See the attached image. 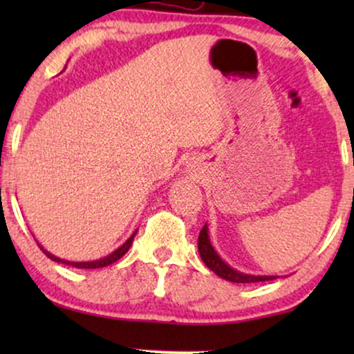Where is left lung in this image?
Instances as JSON below:
<instances>
[{"label":"left lung","instance_id":"8db88e82","mask_svg":"<svg viewBox=\"0 0 354 354\" xmlns=\"http://www.w3.org/2000/svg\"><path fill=\"white\" fill-rule=\"evenodd\" d=\"M198 250H200L201 259L205 261L207 268H209L212 272L219 275V277L229 280V282L234 283H254V282H266V280H274L277 277L274 275H246L241 274L239 270H234L229 268L224 261H222L214 248L211 246L209 235H207V227L205 225L200 232V236H198Z\"/></svg>","mask_w":354,"mask_h":354}]
</instances>
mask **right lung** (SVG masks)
<instances>
[{
  "mask_svg": "<svg viewBox=\"0 0 354 354\" xmlns=\"http://www.w3.org/2000/svg\"><path fill=\"white\" fill-rule=\"evenodd\" d=\"M135 234H137V230H135V232H133V235L130 236V239H129L127 241H125V243H124L122 246H120V248L115 250L114 253H111L109 256H106V258H103V259L91 261V263H71V261H64V259L56 258V256H53V254L48 253L46 250H43L40 245H38V246H40V250L43 251V253H45V254L48 256V258L53 259V261H56V263H62V264L72 266V268H79V269H98V268H104V266L113 264V263H115V261H118V259L122 258V256L129 251L130 246H132V241H133V236H135Z\"/></svg>",
  "mask_w": 354,
  "mask_h": 354,
  "instance_id": "add662e5",
  "label": "right lung"
}]
</instances>
